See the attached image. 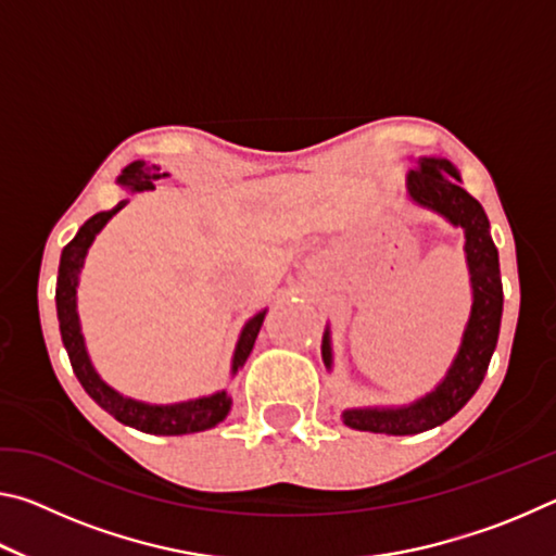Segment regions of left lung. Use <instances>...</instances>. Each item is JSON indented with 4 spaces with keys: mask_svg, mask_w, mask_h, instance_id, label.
<instances>
[{
    "mask_svg": "<svg viewBox=\"0 0 556 556\" xmlns=\"http://www.w3.org/2000/svg\"><path fill=\"white\" fill-rule=\"evenodd\" d=\"M407 193L421 208L434 211L456 228H464L473 304H470V316L454 363L434 390L427 392L425 397L402 404V407H363L343 412L345 427L392 437L421 434V431L444 425L473 397L485 378L488 365H491L503 316L501 262H497V248L491 238V223H488L483 205L460 186L456 166L446 159L421 156L407 174ZM321 355L326 368L331 370V328H326L324 333Z\"/></svg>",
    "mask_w": 556,
    "mask_h": 556,
    "instance_id": "1",
    "label": "left lung"
}]
</instances>
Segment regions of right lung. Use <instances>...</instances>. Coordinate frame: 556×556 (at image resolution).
I'll return each instance as SVG.
<instances>
[{
    "mask_svg": "<svg viewBox=\"0 0 556 556\" xmlns=\"http://www.w3.org/2000/svg\"><path fill=\"white\" fill-rule=\"evenodd\" d=\"M154 168L156 166H147L144 162H131L125 172L119 174L117 184L122 188H127V193L152 191L159 178L168 176V174H154ZM127 203L129 199L119 201L112 211H102L92 215L90 220L83 223L78 235H75V238L65 244L61 252L59 281H55V312H59L61 338H63L65 351H68L73 372L75 378L80 380L83 390H86L102 409L112 414L117 421H122V425L147 431V434H162V437L193 434V431L213 429L215 425H220L230 412L232 400L225 390L213 392L208 397L188 400V402L149 404V402L125 397V394H119L115 388H110L90 363L86 338H83L80 318H78V277H80L83 262H86L90 244L96 240V235L105 228L112 215L125 208ZM265 314L267 308L252 316L250 321L242 326L238 345H235V353H232V375L242 368L244 361H248V355L252 353V345H255V338L260 333L262 321H265Z\"/></svg>",
    "mask_w": 556,
    "mask_h": 556,
    "instance_id": "right-lung-1",
    "label": "right lung"
}]
</instances>
